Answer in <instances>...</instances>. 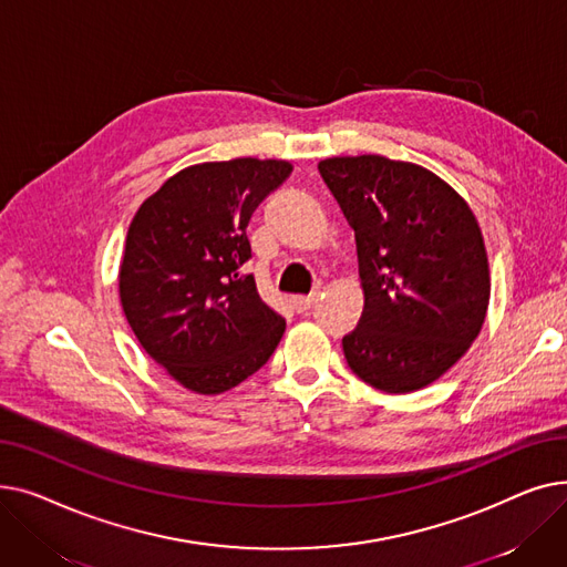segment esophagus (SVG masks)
Listing matches in <instances>:
<instances>
[{
	"mask_svg": "<svg viewBox=\"0 0 567 567\" xmlns=\"http://www.w3.org/2000/svg\"><path fill=\"white\" fill-rule=\"evenodd\" d=\"M317 301V293L310 296H291V306L296 312H308Z\"/></svg>",
	"mask_w": 567,
	"mask_h": 567,
	"instance_id": "34e87169",
	"label": "esophagus"
}]
</instances>
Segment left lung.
I'll use <instances>...</instances> for the list:
<instances>
[{
  "mask_svg": "<svg viewBox=\"0 0 567 567\" xmlns=\"http://www.w3.org/2000/svg\"><path fill=\"white\" fill-rule=\"evenodd\" d=\"M319 174L355 234L363 317L342 338L353 374L383 393L425 389L478 338L489 264L468 204L434 172L336 156Z\"/></svg>",
  "mask_w": 567,
  "mask_h": 567,
  "instance_id": "obj_1",
  "label": "left lung"
}]
</instances>
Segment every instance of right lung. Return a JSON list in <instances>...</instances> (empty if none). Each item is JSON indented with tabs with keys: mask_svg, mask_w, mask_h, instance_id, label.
<instances>
[{
	"mask_svg": "<svg viewBox=\"0 0 567 567\" xmlns=\"http://www.w3.org/2000/svg\"><path fill=\"white\" fill-rule=\"evenodd\" d=\"M291 174L287 161L190 165L142 202L118 266V299L144 351L184 389L218 395L276 351L285 319L244 264L248 223Z\"/></svg>",
	"mask_w": 567,
	"mask_h": 567,
	"instance_id": "add662e5",
	"label": "right lung"
}]
</instances>
